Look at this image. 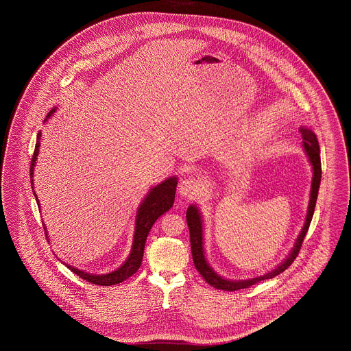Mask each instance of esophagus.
<instances>
[{
	"instance_id": "34e87169",
	"label": "esophagus",
	"mask_w": 351,
	"mask_h": 351,
	"mask_svg": "<svg viewBox=\"0 0 351 351\" xmlns=\"http://www.w3.org/2000/svg\"><path fill=\"white\" fill-rule=\"evenodd\" d=\"M178 191L182 196H195L199 193L200 191V186L197 184V181L193 178V177H185L181 180L180 185H178Z\"/></svg>"
}]
</instances>
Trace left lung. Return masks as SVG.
<instances>
[{"label":"left lung","instance_id":"1","mask_svg":"<svg viewBox=\"0 0 351 351\" xmlns=\"http://www.w3.org/2000/svg\"><path fill=\"white\" fill-rule=\"evenodd\" d=\"M301 134H302V143H304V149L309 158V162L312 163L313 167V178H312V189H311V200L308 205V213H306V220L304 224V228L301 231L296 245L293 247V250L291 251L289 256L273 271L263 274L261 277H255L252 280H245V281H228L224 280L221 277H219L206 263L205 256H204V251H202V223H201L200 213L199 209L193 205H191L186 210V221H188V227H189V234H191V249H192V256H193V263L196 266V269L199 270L201 277L213 288L216 289H221V291H228V292H234V291H239V289H246L251 285L263 281V280H269L273 278L276 276H278L280 273H282L284 270H287L293 261L298 258L299 252H300L304 238L306 235V231L309 228L313 212H315V205L317 200V192H319V186H320V180H322V163H320V149H319V143L316 139V135L308 130V128H301Z\"/></svg>","mask_w":351,"mask_h":351}]
</instances>
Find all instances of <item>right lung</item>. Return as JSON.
<instances>
[{"label":"right lung","instance_id":"right-lung-1","mask_svg":"<svg viewBox=\"0 0 351 351\" xmlns=\"http://www.w3.org/2000/svg\"><path fill=\"white\" fill-rule=\"evenodd\" d=\"M52 112H55V109L51 110L50 113L47 114V117H50ZM40 135L42 134L39 132L38 134V141H36L35 151H34V155H32V159H31V178H32V174H34L35 160H36V156H38V152H39ZM176 188H177L176 177L174 178H169V180L163 181L162 184H159L158 186L152 188L150 193L147 195V197L142 202V205H141V208L138 210V216H136V228H135L132 250H131L128 259L125 261V263L121 267H119L117 270H114V271H112L109 274L96 276V274L85 273L84 270H78V269L71 267L69 265H66V266L73 273H75L78 277L86 280L90 284L101 285V287L116 285V284L123 282L124 280L130 278L141 267V263H142V259H143V252H145L146 239H147V235L150 232L152 224L156 221V219L160 215H163L165 212H167L173 206L174 197H176Z\"/></svg>","mask_w":351,"mask_h":351}]
</instances>
